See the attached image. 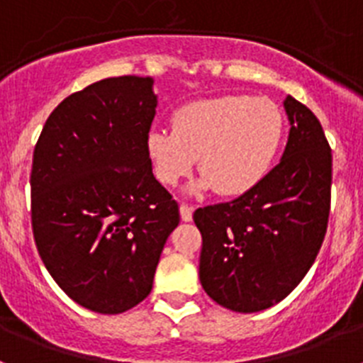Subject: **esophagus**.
Here are the masks:
<instances>
[{"label":"esophagus","mask_w":363,"mask_h":363,"mask_svg":"<svg viewBox=\"0 0 363 363\" xmlns=\"http://www.w3.org/2000/svg\"><path fill=\"white\" fill-rule=\"evenodd\" d=\"M179 216L184 221H191L192 220V207H189L187 203L179 205Z\"/></svg>","instance_id":"esophagus-1"}]
</instances>
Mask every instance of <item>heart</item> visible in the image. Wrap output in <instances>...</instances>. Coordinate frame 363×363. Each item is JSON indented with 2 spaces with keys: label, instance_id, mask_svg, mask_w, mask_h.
I'll use <instances>...</instances> for the list:
<instances>
[{
  "label": "heart",
  "instance_id": "heart-1",
  "mask_svg": "<svg viewBox=\"0 0 363 363\" xmlns=\"http://www.w3.org/2000/svg\"><path fill=\"white\" fill-rule=\"evenodd\" d=\"M284 133V112L272 99L230 94L179 107L172 129H152L145 147L160 184H178L200 156L201 176L189 192L218 191L236 198L264 182Z\"/></svg>",
  "mask_w": 363,
  "mask_h": 363
}]
</instances>
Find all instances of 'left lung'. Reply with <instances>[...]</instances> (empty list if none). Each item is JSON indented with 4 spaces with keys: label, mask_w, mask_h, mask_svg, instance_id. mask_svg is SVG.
<instances>
[{
    "label": "left lung",
    "mask_w": 363,
    "mask_h": 363,
    "mask_svg": "<svg viewBox=\"0 0 363 363\" xmlns=\"http://www.w3.org/2000/svg\"><path fill=\"white\" fill-rule=\"evenodd\" d=\"M291 129L281 160L236 200L194 211L200 281L216 303L258 313L284 300L322 247L331 209L333 154L318 118L287 96Z\"/></svg>",
    "instance_id": "1"
}]
</instances>
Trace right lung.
<instances>
[{
    "label": "right lung",
    "instance_id": "1",
    "mask_svg": "<svg viewBox=\"0 0 363 363\" xmlns=\"http://www.w3.org/2000/svg\"><path fill=\"white\" fill-rule=\"evenodd\" d=\"M152 78H107L57 105L30 172L32 233L63 293L120 314L149 296L176 200L152 174L145 140L158 96Z\"/></svg>",
    "mask_w": 363,
    "mask_h": 363
}]
</instances>
